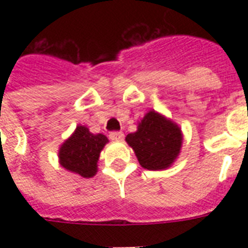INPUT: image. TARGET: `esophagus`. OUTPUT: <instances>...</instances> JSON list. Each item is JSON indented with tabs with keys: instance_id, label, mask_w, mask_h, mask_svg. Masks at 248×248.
I'll return each instance as SVG.
<instances>
[{
	"instance_id": "1",
	"label": "esophagus",
	"mask_w": 248,
	"mask_h": 248,
	"mask_svg": "<svg viewBox=\"0 0 248 248\" xmlns=\"http://www.w3.org/2000/svg\"><path fill=\"white\" fill-rule=\"evenodd\" d=\"M124 132L121 131H112L109 134V139L110 140H122L124 139Z\"/></svg>"
}]
</instances>
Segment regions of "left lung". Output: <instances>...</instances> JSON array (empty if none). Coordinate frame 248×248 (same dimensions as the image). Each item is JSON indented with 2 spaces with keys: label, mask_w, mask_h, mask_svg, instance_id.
<instances>
[{
  "label": "left lung",
  "mask_w": 248,
  "mask_h": 248,
  "mask_svg": "<svg viewBox=\"0 0 248 248\" xmlns=\"http://www.w3.org/2000/svg\"><path fill=\"white\" fill-rule=\"evenodd\" d=\"M181 140L180 128L155 110L145 114L138 131L126 136L139 163L147 170H163L171 166L180 152Z\"/></svg>",
  "instance_id": "obj_1"
}]
</instances>
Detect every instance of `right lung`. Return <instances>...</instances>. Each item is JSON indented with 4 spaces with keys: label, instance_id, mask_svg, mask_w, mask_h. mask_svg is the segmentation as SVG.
I'll return each instance as SVG.
<instances>
[{
    "label": "right lung",
    "instance_id": "right-lung-1",
    "mask_svg": "<svg viewBox=\"0 0 248 248\" xmlns=\"http://www.w3.org/2000/svg\"><path fill=\"white\" fill-rule=\"evenodd\" d=\"M107 143L108 139L103 134L93 135L85 126H77L75 134L60 148V165L82 177H93L97 171L99 155Z\"/></svg>",
    "mask_w": 248,
    "mask_h": 248
}]
</instances>
